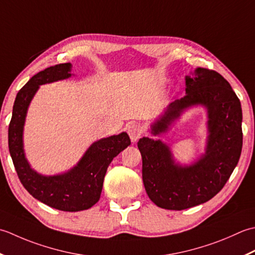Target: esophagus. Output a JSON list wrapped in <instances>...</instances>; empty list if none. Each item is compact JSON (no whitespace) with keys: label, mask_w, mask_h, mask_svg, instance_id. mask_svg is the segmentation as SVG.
<instances>
[{"label":"esophagus","mask_w":255,"mask_h":255,"mask_svg":"<svg viewBox=\"0 0 255 255\" xmlns=\"http://www.w3.org/2000/svg\"><path fill=\"white\" fill-rule=\"evenodd\" d=\"M128 133L129 135V138H131V141L134 143L142 136L143 128H141L139 124L132 123V124H129L128 128Z\"/></svg>","instance_id":"1"}]
</instances>
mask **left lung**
<instances>
[{
	"label": "left lung",
	"mask_w": 255,
	"mask_h": 255,
	"mask_svg": "<svg viewBox=\"0 0 255 255\" xmlns=\"http://www.w3.org/2000/svg\"><path fill=\"white\" fill-rule=\"evenodd\" d=\"M185 80L186 96L165 109L150 126V133H166L185 111L201 106L208 118L205 153L190 165H181L162 139L142 137L137 142L145 190L155 205L168 210H184L215 197L229 179L242 150L241 103L229 82L206 68H197Z\"/></svg>",
	"instance_id": "obj_1"
}]
</instances>
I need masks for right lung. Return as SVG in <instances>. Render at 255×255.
<instances>
[{
    "mask_svg": "<svg viewBox=\"0 0 255 255\" xmlns=\"http://www.w3.org/2000/svg\"><path fill=\"white\" fill-rule=\"evenodd\" d=\"M72 76L71 64H59L39 71L17 93L8 126V149L20 183L34 198L62 211L87 210L100 199L103 180L112 159L131 141L128 133L93 142L76 166L65 173L43 175L30 167L24 152L23 132L28 107L39 86Z\"/></svg>",
    "mask_w": 255,
    "mask_h": 255,
    "instance_id": "1",
    "label": "right lung"
}]
</instances>
